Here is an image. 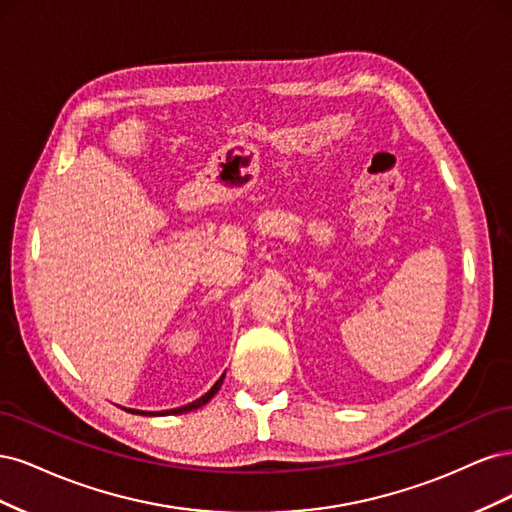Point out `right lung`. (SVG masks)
Instances as JSON below:
<instances>
[{"label": "right lung", "mask_w": 512, "mask_h": 512, "mask_svg": "<svg viewBox=\"0 0 512 512\" xmlns=\"http://www.w3.org/2000/svg\"><path fill=\"white\" fill-rule=\"evenodd\" d=\"M224 376H226V374H222V378H220L218 382H215L203 397H198L196 401H192V404H188V406H181V408H173V410H164V412H158V414H185V412H192V410H198L200 406H205L207 401H209L215 393L220 391V386H222V382H224ZM123 410H128V412H132V414L136 412V414H145V416H149V414H151V416H153V412H141V410H132V408H123Z\"/></svg>", "instance_id": "add662e5"}]
</instances>
